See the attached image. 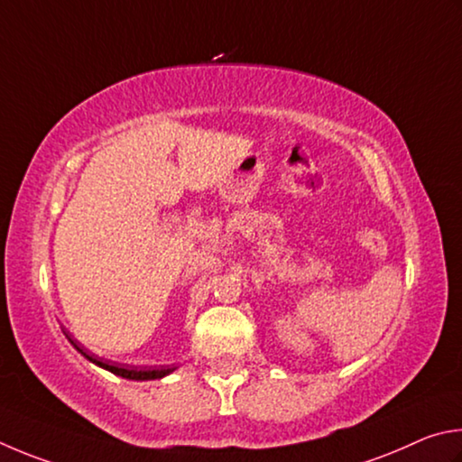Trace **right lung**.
<instances>
[{
  "mask_svg": "<svg viewBox=\"0 0 462 462\" xmlns=\"http://www.w3.org/2000/svg\"><path fill=\"white\" fill-rule=\"evenodd\" d=\"M67 335V333H64ZM67 338L70 341V345L75 346V349L83 355L85 359H88L91 363H95L97 367L101 369H107L111 371L113 375H119V377H125V379H134V382H150V379H162L172 374L176 367H153V369H142V367H129V365H119V363H109V361H103L99 357H95V355L88 353L85 346H80V343H77L75 338L70 335H67Z\"/></svg>",
  "mask_w": 462,
  "mask_h": 462,
  "instance_id": "obj_1",
  "label": "right lung"
}]
</instances>
